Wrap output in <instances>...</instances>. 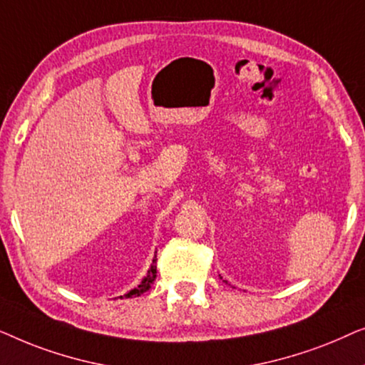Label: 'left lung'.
Returning a JSON list of instances; mask_svg holds the SVG:
<instances>
[{
  "instance_id": "left-lung-1",
  "label": "left lung",
  "mask_w": 365,
  "mask_h": 365,
  "mask_svg": "<svg viewBox=\"0 0 365 365\" xmlns=\"http://www.w3.org/2000/svg\"><path fill=\"white\" fill-rule=\"evenodd\" d=\"M221 279H222V277H221ZM224 282H226V281H224Z\"/></svg>"
}]
</instances>
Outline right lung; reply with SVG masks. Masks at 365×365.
<instances>
[{"label":"right lung","instance_id":"right-lung-1","mask_svg":"<svg viewBox=\"0 0 365 365\" xmlns=\"http://www.w3.org/2000/svg\"><path fill=\"white\" fill-rule=\"evenodd\" d=\"M154 279H156V256H154L151 267H149V271H148L146 276H144L143 281L139 282V286L131 289V291H129L128 294H124V296H119V297H138V296H141V294H144L146 291H149V289H151V284L154 282Z\"/></svg>","mask_w":365,"mask_h":365}]
</instances>
